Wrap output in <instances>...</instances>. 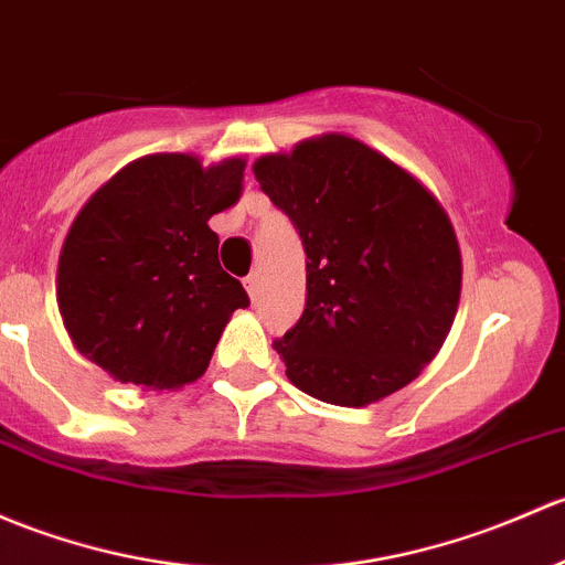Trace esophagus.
Returning <instances> with one entry per match:
<instances>
[{
	"label": "esophagus",
	"mask_w": 565,
	"mask_h": 565,
	"mask_svg": "<svg viewBox=\"0 0 565 565\" xmlns=\"http://www.w3.org/2000/svg\"><path fill=\"white\" fill-rule=\"evenodd\" d=\"M246 292L252 295V300H257L259 298V289H263V276H259V273H252V276H246Z\"/></svg>",
	"instance_id": "34e87169"
}]
</instances>
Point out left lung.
Wrapping results in <instances>:
<instances>
[{"instance_id":"left-lung-1","label":"left lung","mask_w":565,"mask_h":565,"mask_svg":"<svg viewBox=\"0 0 565 565\" xmlns=\"http://www.w3.org/2000/svg\"><path fill=\"white\" fill-rule=\"evenodd\" d=\"M306 248V308L273 341L295 387L367 406L436 358L460 300V248L438 200L347 135L254 164Z\"/></svg>"}]
</instances>
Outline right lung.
<instances>
[{
  "label": "right lung",
  "instance_id": "obj_1",
  "mask_svg": "<svg viewBox=\"0 0 565 565\" xmlns=\"http://www.w3.org/2000/svg\"><path fill=\"white\" fill-rule=\"evenodd\" d=\"M243 168L153 153L83 205L58 257V311L78 352L113 379L146 390L194 382L230 313L248 306L207 227L241 194Z\"/></svg>",
  "mask_w": 565,
  "mask_h": 565
}]
</instances>
